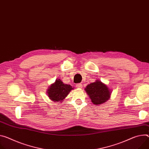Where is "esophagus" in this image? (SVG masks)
<instances>
[{"label": "esophagus", "instance_id": "34e87169", "mask_svg": "<svg viewBox=\"0 0 149 149\" xmlns=\"http://www.w3.org/2000/svg\"><path fill=\"white\" fill-rule=\"evenodd\" d=\"M82 87H83V85L81 83H78L76 84V87L77 88H82Z\"/></svg>", "mask_w": 149, "mask_h": 149}]
</instances>
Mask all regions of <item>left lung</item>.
Here are the masks:
<instances>
[{"label": "left lung", "instance_id": "left-lung-1", "mask_svg": "<svg viewBox=\"0 0 149 149\" xmlns=\"http://www.w3.org/2000/svg\"><path fill=\"white\" fill-rule=\"evenodd\" d=\"M85 90L94 104H100L110 98L111 93L109 88L100 81L88 84Z\"/></svg>", "mask_w": 149, "mask_h": 149}]
</instances>
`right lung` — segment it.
Here are the masks:
<instances>
[{
  "label": "right lung",
  "mask_w": 149,
  "mask_h": 149,
  "mask_svg": "<svg viewBox=\"0 0 149 149\" xmlns=\"http://www.w3.org/2000/svg\"><path fill=\"white\" fill-rule=\"evenodd\" d=\"M72 88L70 85L63 84L59 79L56 80L55 83L50 87L47 94L52 100L54 102H61L66 97Z\"/></svg>",
  "instance_id": "1"
}]
</instances>
